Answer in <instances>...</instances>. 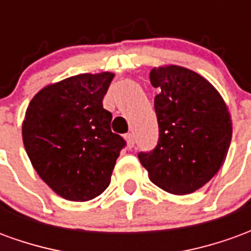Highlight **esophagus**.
Returning a JSON list of instances; mask_svg holds the SVG:
<instances>
[{"label": "esophagus", "mask_w": 251, "mask_h": 251, "mask_svg": "<svg viewBox=\"0 0 251 251\" xmlns=\"http://www.w3.org/2000/svg\"><path fill=\"white\" fill-rule=\"evenodd\" d=\"M125 141L127 148L131 149V148L134 147V134H133V133H127V134H125Z\"/></svg>", "instance_id": "obj_1"}]
</instances>
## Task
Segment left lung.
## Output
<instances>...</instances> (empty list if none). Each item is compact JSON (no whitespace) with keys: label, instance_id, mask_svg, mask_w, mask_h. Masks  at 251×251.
Here are the masks:
<instances>
[{"label":"left lung","instance_id":"obj_1","mask_svg":"<svg viewBox=\"0 0 251 251\" xmlns=\"http://www.w3.org/2000/svg\"><path fill=\"white\" fill-rule=\"evenodd\" d=\"M157 114V147L138 153L153 184L188 195L207 184L226 160L232 136L231 115L219 91L198 72L176 64L149 74Z\"/></svg>","mask_w":251,"mask_h":251}]
</instances>
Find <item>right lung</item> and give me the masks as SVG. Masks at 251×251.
<instances>
[{
	"mask_svg": "<svg viewBox=\"0 0 251 251\" xmlns=\"http://www.w3.org/2000/svg\"><path fill=\"white\" fill-rule=\"evenodd\" d=\"M113 72L79 74L51 83L32 98L23 142L41 180L63 199L87 201L107 188L125 145L111 131L103 97Z\"/></svg>",
	"mask_w": 251,
	"mask_h": 251,
	"instance_id": "right-lung-1",
	"label": "right lung"
}]
</instances>
